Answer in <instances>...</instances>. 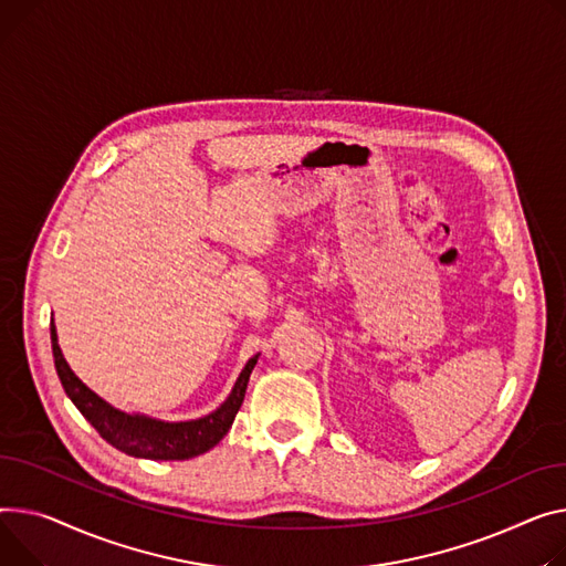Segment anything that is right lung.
Listing matches in <instances>:
<instances>
[{"instance_id": "add662e5", "label": "right lung", "mask_w": 566, "mask_h": 566, "mask_svg": "<svg viewBox=\"0 0 566 566\" xmlns=\"http://www.w3.org/2000/svg\"><path fill=\"white\" fill-rule=\"evenodd\" d=\"M52 353H54V366L59 373V380L67 394V398L74 402L84 419L99 432L104 441H108L113 448H118L120 453L132 458H145V460H191L209 448H213L234 423V417L239 413L250 373L256 364V355L245 364L243 373L230 394L216 411L209 417L198 421H184V423H164L147 417H129L125 411L113 409L108 402H104L99 396H95L67 366V361L61 355L56 329L52 325Z\"/></svg>"}]
</instances>
